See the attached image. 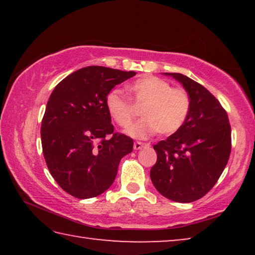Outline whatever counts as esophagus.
I'll use <instances>...</instances> for the list:
<instances>
[{
    "label": "esophagus",
    "instance_id": "obj_1",
    "mask_svg": "<svg viewBox=\"0 0 255 255\" xmlns=\"http://www.w3.org/2000/svg\"><path fill=\"white\" fill-rule=\"evenodd\" d=\"M145 146H149L148 144H144V143H140V141H136V143H133V149L135 150H138L140 148L145 147Z\"/></svg>",
    "mask_w": 255,
    "mask_h": 255
}]
</instances>
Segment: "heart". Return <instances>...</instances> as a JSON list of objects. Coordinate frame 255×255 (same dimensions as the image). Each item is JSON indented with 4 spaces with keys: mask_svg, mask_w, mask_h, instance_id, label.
<instances>
[{
    "mask_svg": "<svg viewBox=\"0 0 255 255\" xmlns=\"http://www.w3.org/2000/svg\"><path fill=\"white\" fill-rule=\"evenodd\" d=\"M128 89L136 102L143 105V118L127 130L131 137L145 139L157 131L161 135H172L183 126L191 108L185 90L172 88L167 81L153 75L139 77ZM106 107L110 117L123 128L128 127L136 115L130 102L118 90L107 94Z\"/></svg>",
    "mask_w": 255,
    "mask_h": 255,
    "instance_id": "b5f03b06",
    "label": "heart"
}]
</instances>
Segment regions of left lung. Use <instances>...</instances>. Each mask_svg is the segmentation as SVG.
<instances>
[{
    "mask_svg": "<svg viewBox=\"0 0 255 255\" xmlns=\"http://www.w3.org/2000/svg\"><path fill=\"white\" fill-rule=\"evenodd\" d=\"M182 84L191 108L178 131L154 145L157 161L150 180L157 191L176 202L196 201L214 187L231 154L226 111L205 86L180 73H164Z\"/></svg>",
    "mask_w": 255,
    "mask_h": 255,
    "instance_id": "8db88e82",
    "label": "left lung"
}]
</instances>
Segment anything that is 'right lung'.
<instances>
[{
    "mask_svg": "<svg viewBox=\"0 0 255 255\" xmlns=\"http://www.w3.org/2000/svg\"><path fill=\"white\" fill-rule=\"evenodd\" d=\"M135 75L88 66L66 76L51 92L41 122L42 153L51 176L71 196L101 195L114 183L120 159L132 152L131 138L114 132L106 97Z\"/></svg>",
    "mask_w": 255,
    "mask_h": 255,
    "instance_id": "add662e5",
    "label": "right lung"
}]
</instances>
